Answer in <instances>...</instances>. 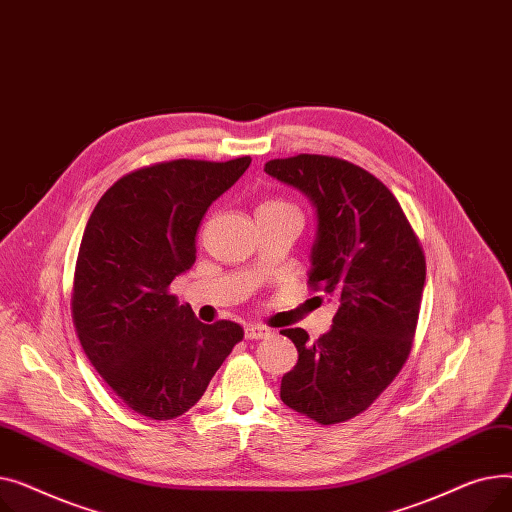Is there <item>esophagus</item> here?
<instances>
[{"instance_id": "1", "label": "esophagus", "mask_w": 512, "mask_h": 512, "mask_svg": "<svg viewBox=\"0 0 512 512\" xmlns=\"http://www.w3.org/2000/svg\"><path fill=\"white\" fill-rule=\"evenodd\" d=\"M267 336H272V332L267 330V328H263V326L249 324V326L245 328V338H247V340H261V338H267Z\"/></svg>"}]
</instances>
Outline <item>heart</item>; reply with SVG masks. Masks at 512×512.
<instances>
[{"label":"heart","mask_w":512,"mask_h":512,"mask_svg":"<svg viewBox=\"0 0 512 512\" xmlns=\"http://www.w3.org/2000/svg\"><path fill=\"white\" fill-rule=\"evenodd\" d=\"M259 211H276V213H294V215H299V209L294 207L292 203H288V201H267V203H263L259 207ZM299 218H301V215H299Z\"/></svg>","instance_id":"1"}]
</instances>
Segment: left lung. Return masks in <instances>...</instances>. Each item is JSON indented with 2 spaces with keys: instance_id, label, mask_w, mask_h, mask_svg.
<instances>
[{
  "instance_id": "8db88e82",
  "label": "left lung",
  "mask_w": 512,
  "mask_h": 512,
  "mask_svg": "<svg viewBox=\"0 0 512 512\" xmlns=\"http://www.w3.org/2000/svg\"><path fill=\"white\" fill-rule=\"evenodd\" d=\"M265 172L313 203L309 284L338 303L330 332L315 342L301 328L280 332L299 351L280 398L321 425L342 423L390 386L411 353L423 249L388 186L351 161L301 153L267 161Z\"/></svg>"
}]
</instances>
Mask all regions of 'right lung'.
Wrapping results in <instances>:
<instances>
[{
	"mask_svg": "<svg viewBox=\"0 0 512 512\" xmlns=\"http://www.w3.org/2000/svg\"><path fill=\"white\" fill-rule=\"evenodd\" d=\"M251 157L174 159L122 176L95 205L80 240L72 317L85 355L126 407L180 417L242 340L234 321L201 324L170 294L195 263L207 207Z\"/></svg>",
	"mask_w": 512,
	"mask_h": 512,
	"instance_id": "right-lung-1",
	"label": "right lung"
}]
</instances>
